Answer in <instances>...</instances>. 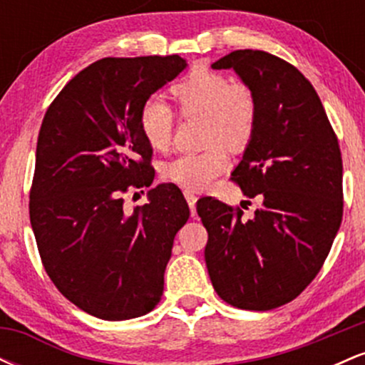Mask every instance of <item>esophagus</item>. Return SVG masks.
Segmentation results:
<instances>
[{
  "label": "esophagus",
  "instance_id": "esophagus-1",
  "mask_svg": "<svg viewBox=\"0 0 365 365\" xmlns=\"http://www.w3.org/2000/svg\"><path fill=\"white\" fill-rule=\"evenodd\" d=\"M183 195H185V199H187V202H188V207H190V212H192V216H195V204H197V195L194 194V192L192 190H185L183 192Z\"/></svg>",
  "mask_w": 365,
  "mask_h": 365
}]
</instances>
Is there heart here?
<instances>
[{"instance_id":"heart-1","label":"heart","mask_w":365,"mask_h":365,"mask_svg":"<svg viewBox=\"0 0 365 365\" xmlns=\"http://www.w3.org/2000/svg\"><path fill=\"white\" fill-rule=\"evenodd\" d=\"M170 98L182 118L202 116V144L199 153L175 158L163 168V177L188 190H204L228 166L225 145L242 149L257 127L255 92L225 73L195 68L170 87ZM175 113L161 99H149L139 111V128L153 149L165 150L173 139Z\"/></svg>"}]
</instances>
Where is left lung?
Here are the masks:
<instances>
[{
  "label": "left lung",
  "instance_id": "left-lung-1",
  "mask_svg": "<svg viewBox=\"0 0 365 365\" xmlns=\"http://www.w3.org/2000/svg\"><path fill=\"white\" fill-rule=\"evenodd\" d=\"M211 66L235 70L257 98V127L232 180L259 209L247 220L215 197L197 202L209 278L226 304L271 311L316 278L340 228V144L312 83L288 61L238 49Z\"/></svg>",
  "mask_w": 365,
  "mask_h": 365
}]
</instances>
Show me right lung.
I'll list each match as a JSON object with an SVG mask.
<instances>
[{"label": "right lung", "mask_w": 365, "mask_h": 365, "mask_svg": "<svg viewBox=\"0 0 365 365\" xmlns=\"http://www.w3.org/2000/svg\"><path fill=\"white\" fill-rule=\"evenodd\" d=\"M185 66L178 54L103 58L63 87L41 125L29 195L41 261L63 297L99 319L156 307L175 235L190 216L171 183L130 215L123 207V194L154 178L142 104Z\"/></svg>", "instance_id": "1"}]
</instances>
